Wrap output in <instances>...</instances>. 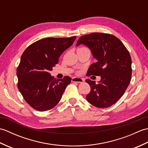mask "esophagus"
Returning a JSON list of instances; mask_svg holds the SVG:
<instances>
[{"instance_id": "34e87169", "label": "esophagus", "mask_w": 148, "mask_h": 148, "mask_svg": "<svg viewBox=\"0 0 148 148\" xmlns=\"http://www.w3.org/2000/svg\"><path fill=\"white\" fill-rule=\"evenodd\" d=\"M84 79L80 77H73L72 79V82L73 83H83Z\"/></svg>"}]
</instances>
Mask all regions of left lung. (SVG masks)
<instances>
[{"mask_svg": "<svg viewBox=\"0 0 148 148\" xmlns=\"http://www.w3.org/2000/svg\"><path fill=\"white\" fill-rule=\"evenodd\" d=\"M83 45L90 49L96 62L90 65L86 76H100L98 83L86 79L91 91L86 100L99 108L111 106L123 95L132 76V59L123 44L108 34L92 33L79 37L76 46Z\"/></svg>", "mask_w": 148, "mask_h": 148, "instance_id": "obj_1", "label": "left lung"}]
</instances>
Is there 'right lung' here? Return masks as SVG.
Masks as SVG:
<instances>
[{"instance_id": "add662e5", "label": "right lung", "mask_w": 148, "mask_h": 148, "mask_svg": "<svg viewBox=\"0 0 148 148\" xmlns=\"http://www.w3.org/2000/svg\"><path fill=\"white\" fill-rule=\"evenodd\" d=\"M76 38L40 39L30 45L22 54L16 71L18 88L25 100L34 109L46 111L54 108L71 83L70 77L55 80L49 72Z\"/></svg>"}]
</instances>
